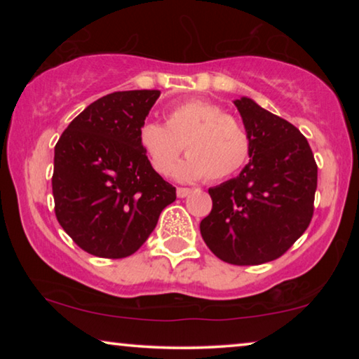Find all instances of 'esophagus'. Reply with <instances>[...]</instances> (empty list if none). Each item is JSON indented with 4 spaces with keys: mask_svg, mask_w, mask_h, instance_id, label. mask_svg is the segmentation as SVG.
Listing matches in <instances>:
<instances>
[{
    "mask_svg": "<svg viewBox=\"0 0 359 359\" xmlns=\"http://www.w3.org/2000/svg\"><path fill=\"white\" fill-rule=\"evenodd\" d=\"M176 194H178V198H186V196L191 194V189L189 188H178L176 189Z\"/></svg>",
    "mask_w": 359,
    "mask_h": 359,
    "instance_id": "1",
    "label": "esophagus"
}]
</instances>
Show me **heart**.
Wrapping results in <instances>:
<instances>
[{
	"label": "heart",
	"instance_id": "obj_1",
	"mask_svg": "<svg viewBox=\"0 0 359 359\" xmlns=\"http://www.w3.org/2000/svg\"><path fill=\"white\" fill-rule=\"evenodd\" d=\"M139 144L149 156L151 168L168 175L181 154L188 158L175 170L181 181H220L243 168L250 156V139L245 127L222 107L209 101L191 100L166 112L165 126L144 122Z\"/></svg>",
	"mask_w": 359,
	"mask_h": 359
}]
</instances>
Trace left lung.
<instances>
[{
    "label": "left lung",
    "mask_w": 359,
    "mask_h": 359,
    "mask_svg": "<svg viewBox=\"0 0 359 359\" xmlns=\"http://www.w3.org/2000/svg\"><path fill=\"white\" fill-rule=\"evenodd\" d=\"M250 139L237 178L209 189L212 210L201 235L215 257L237 266L273 262L306 232L313 215L317 163L291 122L250 97L235 100Z\"/></svg>",
    "instance_id": "obj_1"
}]
</instances>
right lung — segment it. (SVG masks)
<instances>
[{"instance_id":"add662e5","label":"right lung","mask_w":359,"mask_h":359,"mask_svg":"<svg viewBox=\"0 0 359 359\" xmlns=\"http://www.w3.org/2000/svg\"><path fill=\"white\" fill-rule=\"evenodd\" d=\"M158 96V90L102 96L68 124L55 145L57 220L95 257H130L176 199L175 186L151 168L139 144L140 126Z\"/></svg>"}]
</instances>
